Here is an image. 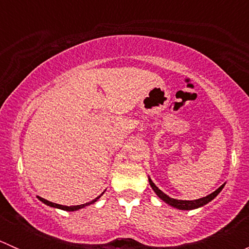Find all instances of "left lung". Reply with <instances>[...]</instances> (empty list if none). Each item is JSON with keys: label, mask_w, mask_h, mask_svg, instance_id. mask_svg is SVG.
<instances>
[{"label": "left lung", "mask_w": 249, "mask_h": 249, "mask_svg": "<svg viewBox=\"0 0 249 249\" xmlns=\"http://www.w3.org/2000/svg\"><path fill=\"white\" fill-rule=\"evenodd\" d=\"M148 179H149V184H150V187H152V189L155 192V194H157L158 196H159L160 199L162 200V201L169 203V205L172 206V207L178 208V210H195V208L202 207V206H205L206 203L212 201V200L214 199V197L217 196V195L219 194L220 192H222V189H223V188H224V185H225V183H224V184L220 185V187L218 188V189L215 190V192H213L212 194L207 195V196L201 197V199L192 200V201H189V200L172 199V197H170L169 195H166V194H165V193H162L161 190H160L159 188H158L157 185H155L154 183H153V180L150 179V178H148Z\"/></svg>", "instance_id": "obj_1"}]
</instances>
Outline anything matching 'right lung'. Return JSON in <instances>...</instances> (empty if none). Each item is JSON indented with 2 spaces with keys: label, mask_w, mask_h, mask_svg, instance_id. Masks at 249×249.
Wrapping results in <instances>:
<instances>
[{
  "label": "right lung",
  "mask_w": 249,
  "mask_h": 249,
  "mask_svg": "<svg viewBox=\"0 0 249 249\" xmlns=\"http://www.w3.org/2000/svg\"><path fill=\"white\" fill-rule=\"evenodd\" d=\"M102 194H104V193H102ZM102 194H101V195H102ZM101 195H100V196H97L96 199H94V200H92V201H90V202H87V203H83V205H77V206H62V205H59V203H54V202H50V201H48V200L43 199V197H39V196H37V197H38V199L41 200L42 202H44V203H46V205L50 206V207L60 208V210H64V211H70V212H71V211H77V210H80V208L85 207V206H89V205H91V203H94L95 201H97V200H99L100 197H101Z\"/></svg>",
  "instance_id": "1"
}]
</instances>
